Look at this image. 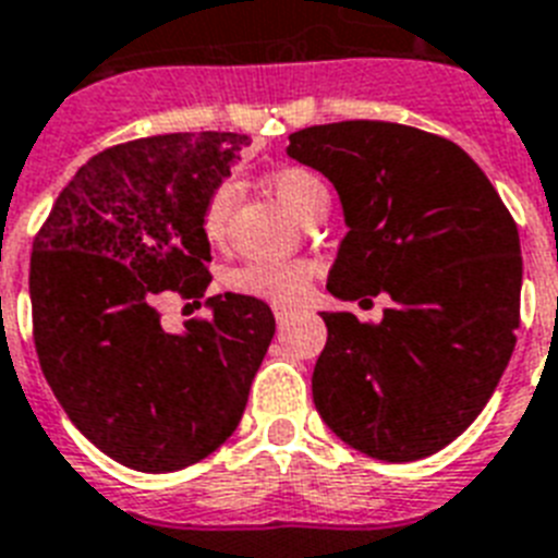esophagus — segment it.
Listing matches in <instances>:
<instances>
[{
    "label": "esophagus",
    "instance_id": "obj_1",
    "mask_svg": "<svg viewBox=\"0 0 558 558\" xmlns=\"http://www.w3.org/2000/svg\"><path fill=\"white\" fill-rule=\"evenodd\" d=\"M274 316H276V322H279V325H284V322H288L290 316H293V307L274 305Z\"/></svg>",
    "mask_w": 558,
    "mask_h": 558
}]
</instances>
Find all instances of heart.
I'll return each mask as SVG.
<instances>
[{
	"label": "heart",
	"mask_w": 558,
	"mask_h": 558,
	"mask_svg": "<svg viewBox=\"0 0 558 558\" xmlns=\"http://www.w3.org/2000/svg\"><path fill=\"white\" fill-rule=\"evenodd\" d=\"M268 185L279 196V202L305 222L325 214L330 205L328 182L305 165H284L274 170ZM236 199L239 185L233 179H225L207 193L205 207H202V230L210 242H225ZM316 274H319V265L313 259H251L236 270H230L228 284L245 296L265 299L274 305H293L299 299H305Z\"/></svg>",
	"instance_id": "b5f03b06"
}]
</instances>
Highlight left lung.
Listing matches in <instances>:
<instances>
[{"mask_svg": "<svg viewBox=\"0 0 558 558\" xmlns=\"http://www.w3.org/2000/svg\"><path fill=\"white\" fill-rule=\"evenodd\" d=\"M288 154L333 182L351 228L330 293L393 299L379 325L322 313L316 411L359 453L425 459L482 413L517 348V222L462 147L418 128L313 124Z\"/></svg>", "mask_w": 558, "mask_h": 558, "instance_id": "1", "label": "left lung"}]
</instances>
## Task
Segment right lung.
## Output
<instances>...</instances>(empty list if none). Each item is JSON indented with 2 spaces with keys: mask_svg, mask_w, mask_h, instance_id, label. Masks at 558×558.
Instances as JSON below:
<instances>
[{
  "mask_svg": "<svg viewBox=\"0 0 558 558\" xmlns=\"http://www.w3.org/2000/svg\"><path fill=\"white\" fill-rule=\"evenodd\" d=\"M245 133H162L113 145L64 185L31 253L34 342L50 390L96 448L142 473L214 453L245 413L276 333L256 296H210L168 333L156 299L210 284L207 193Z\"/></svg>",
  "mask_w": 558,
  "mask_h": 558,
  "instance_id": "add662e5",
  "label": "right lung"
}]
</instances>
